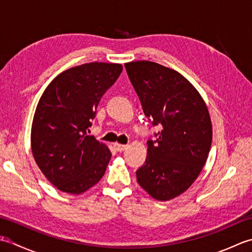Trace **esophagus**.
Listing matches in <instances>:
<instances>
[{
    "instance_id": "1",
    "label": "esophagus",
    "mask_w": 252,
    "mask_h": 252,
    "mask_svg": "<svg viewBox=\"0 0 252 252\" xmlns=\"http://www.w3.org/2000/svg\"><path fill=\"white\" fill-rule=\"evenodd\" d=\"M114 146H115L117 152H122V151H125V149L126 148V145H122V144H119V143H116Z\"/></svg>"
}]
</instances>
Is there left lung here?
Here are the masks:
<instances>
[{"instance_id":"1","label":"left lung","mask_w":252,"mask_h":252,"mask_svg":"<svg viewBox=\"0 0 252 252\" xmlns=\"http://www.w3.org/2000/svg\"><path fill=\"white\" fill-rule=\"evenodd\" d=\"M125 66L144 114L161 127L156 141L147 142L137 183L156 200L168 201L189 189L207 161L212 142L208 107L194 85L173 69L148 61Z\"/></svg>"}]
</instances>
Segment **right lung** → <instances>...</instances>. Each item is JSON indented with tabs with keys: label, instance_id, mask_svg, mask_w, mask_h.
Returning a JSON list of instances; mask_svg holds the SVG:
<instances>
[{
	"label": "right lung",
	"instance_id": "add662e5",
	"mask_svg": "<svg viewBox=\"0 0 252 252\" xmlns=\"http://www.w3.org/2000/svg\"><path fill=\"white\" fill-rule=\"evenodd\" d=\"M122 69L120 63H83L58 74L42 94L32 121L31 151L57 189L80 195L105 174L111 153L87 133L101 96Z\"/></svg>",
	"mask_w": 252,
	"mask_h": 252
}]
</instances>
